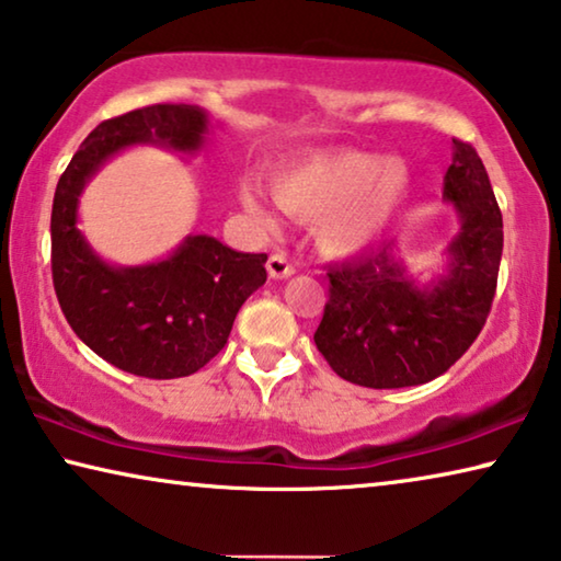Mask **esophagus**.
I'll return each mask as SVG.
<instances>
[{
	"instance_id": "34e87169",
	"label": "esophagus",
	"mask_w": 561,
	"mask_h": 561,
	"mask_svg": "<svg viewBox=\"0 0 561 561\" xmlns=\"http://www.w3.org/2000/svg\"><path fill=\"white\" fill-rule=\"evenodd\" d=\"M293 273H296V265H293L283 253H275V255L268 257V275H271V278L283 280V278H290Z\"/></svg>"
}]
</instances>
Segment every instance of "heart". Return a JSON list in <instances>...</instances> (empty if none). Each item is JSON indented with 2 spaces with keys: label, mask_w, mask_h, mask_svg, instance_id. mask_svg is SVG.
<instances>
[{
  "label": "heart",
  "mask_w": 561,
  "mask_h": 561,
  "mask_svg": "<svg viewBox=\"0 0 561 561\" xmlns=\"http://www.w3.org/2000/svg\"><path fill=\"white\" fill-rule=\"evenodd\" d=\"M411 185L401 158L360 150L313 154L271 178L273 201L298 220H316V240L329 255L348 257L368 251L391 226ZM238 203L253 220L271 226L273 210L251 185L238 191Z\"/></svg>",
  "instance_id": "heart-1"
}]
</instances>
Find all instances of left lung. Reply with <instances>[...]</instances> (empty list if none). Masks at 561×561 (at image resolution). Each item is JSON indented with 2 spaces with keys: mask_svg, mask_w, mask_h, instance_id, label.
<instances>
[{
  "mask_svg": "<svg viewBox=\"0 0 561 561\" xmlns=\"http://www.w3.org/2000/svg\"><path fill=\"white\" fill-rule=\"evenodd\" d=\"M444 201L459 230L444 251V271L428 283L413 278L396 243L331 268V298L313 341L346 381L366 389L428 383L484 329L504 228L484 162L467 142L454 140Z\"/></svg>",
  "mask_w": 561,
  "mask_h": 561,
  "instance_id": "obj_1",
  "label": "left lung"
}]
</instances>
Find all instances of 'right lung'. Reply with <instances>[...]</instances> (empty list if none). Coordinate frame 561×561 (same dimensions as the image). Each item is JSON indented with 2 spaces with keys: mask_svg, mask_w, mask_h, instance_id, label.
I'll return each instance as SVG.
<instances>
[{
  "mask_svg": "<svg viewBox=\"0 0 561 561\" xmlns=\"http://www.w3.org/2000/svg\"><path fill=\"white\" fill-rule=\"evenodd\" d=\"M213 130L197 105H152L100 123L59 178L51 203V280L59 308L107 364L145 378L201 370L220 348L240 306L263 286L265 253H238L205 232L142 265L107 263L80 230V197L100 168L135 145L197 154Z\"/></svg>",
  "mask_w": 561,
  "mask_h": 561,
  "instance_id": "right-lung-1",
  "label": "right lung"
}]
</instances>
